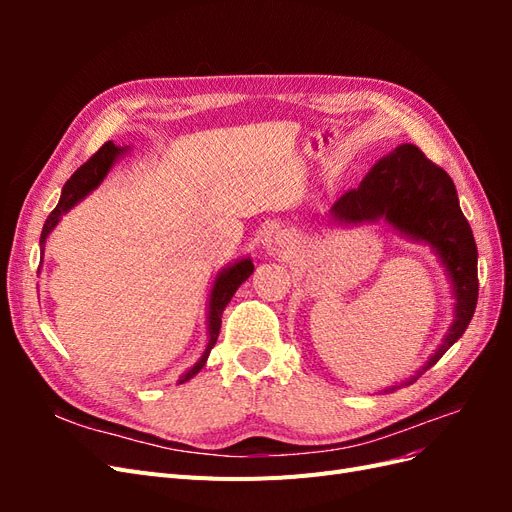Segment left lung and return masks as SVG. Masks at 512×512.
I'll list each match as a JSON object with an SVG mask.
<instances>
[{
  "label": "left lung",
  "instance_id": "obj_1",
  "mask_svg": "<svg viewBox=\"0 0 512 512\" xmlns=\"http://www.w3.org/2000/svg\"><path fill=\"white\" fill-rule=\"evenodd\" d=\"M331 215L337 222L350 224L384 218L404 235L438 250L457 297L455 322L438 352L418 371L421 376L468 329L478 301V252L472 228L459 209L453 179L427 160L421 149L406 143L371 168L359 188L339 196Z\"/></svg>",
  "mask_w": 512,
  "mask_h": 512
}]
</instances>
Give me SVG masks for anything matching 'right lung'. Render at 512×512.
Wrapping results in <instances>:
<instances>
[{
	"label": "right lung",
	"mask_w": 512,
	"mask_h": 512,
	"mask_svg": "<svg viewBox=\"0 0 512 512\" xmlns=\"http://www.w3.org/2000/svg\"><path fill=\"white\" fill-rule=\"evenodd\" d=\"M119 153H123V149L115 147L113 141H108V143H104V145L94 153V156H91L81 168L74 170V175L66 181L64 190H61V198H59L57 207L51 211V215H49V218H46V222H44V226H42V235H40V247H42V252H44L46 237H49V232L57 226L61 215H64L68 209H72V207H74L76 203H79V200H81L83 196H87L91 190L98 188V185L102 183V179L106 177L108 170H111V166H113V162H115V158L119 156ZM252 273H254L252 260L245 258V260L235 262V265L224 269V271L218 275V280H215L213 290H211V301H209V344H207V350H205L203 356H200V361H198L192 369L185 371V374L179 378V384L188 382L190 378H194V376L198 374L200 369L205 367L207 356H209L211 348L215 346V342H218L220 327H222V312H224V307L230 303L232 294L237 292V288H239Z\"/></svg>",
	"instance_id": "1"
}]
</instances>
